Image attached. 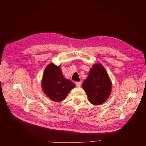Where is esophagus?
Returning a JSON list of instances; mask_svg holds the SVG:
<instances>
[{"label": "esophagus", "instance_id": "obj_1", "mask_svg": "<svg viewBox=\"0 0 146 146\" xmlns=\"http://www.w3.org/2000/svg\"><path fill=\"white\" fill-rule=\"evenodd\" d=\"M76 85L77 87H80L81 86V82H76Z\"/></svg>", "mask_w": 146, "mask_h": 146}]
</instances>
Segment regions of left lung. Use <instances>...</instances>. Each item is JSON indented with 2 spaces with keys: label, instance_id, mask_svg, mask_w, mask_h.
<instances>
[{
  "label": "left lung",
  "instance_id": "8db88e82",
  "mask_svg": "<svg viewBox=\"0 0 146 146\" xmlns=\"http://www.w3.org/2000/svg\"><path fill=\"white\" fill-rule=\"evenodd\" d=\"M90 103L100 105L107 100L111 91V82L101 64H95L90 69L88 77L82 83Z\"/></svg>",
  "mask_w": 146,
  "mask_h": 146
}]
</instances>
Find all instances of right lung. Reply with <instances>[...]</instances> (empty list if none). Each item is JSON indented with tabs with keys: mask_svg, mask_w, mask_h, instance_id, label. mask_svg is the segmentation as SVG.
<instances>
[{
	"mask_svg": "<svg viewBox=\"0 0 146 146\" xmlns=\"http://www.w3.org/2000/svg\"><path fill=\"white\" fill-rule=\"evenodd\" d=\"M42 88L48 98L55 102L63 101L75 86L74 83L63 76L60 66L49 64L44 70Z\"/></svg>",
	"mask_w": 146,
	"mask_h": 146,
	"instance_id": "obj_1",
	"label": "right lung"
}]
</instances>
